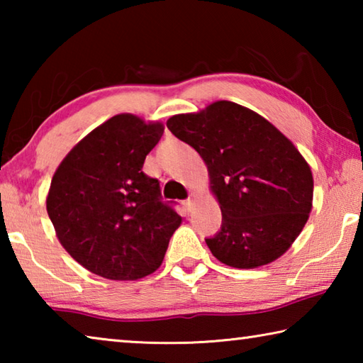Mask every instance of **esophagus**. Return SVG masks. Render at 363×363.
Wrapping results in <instances>:
<instances>
[{
	"label": "esophagus",
	"instance_id": "obj_1",
	"mask_svg": "<svg viewBox=\"0 0 363 363\" xmlns=\"http://www.w3.org/2000/svg\"><path fill=\"white\" fill-rule=\"evenodd\" d=\"M195 199H192V196H190V199L189 200H186V201H184V208H186V210L189 211V213H192L194 210H195Z\"/></svg>",
	"mask_w": 363,
	"mask_h": 363
}]
</instances>
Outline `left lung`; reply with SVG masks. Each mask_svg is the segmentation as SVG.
I'll list each match as a JSON object with an SVG mask.
<instances>
[{
  "label": "left lung",
  "instance_id": "8db88e82",
  "mask_svg": "<svg viewBox=\"0 0 363 363\" xmlns=\"http://www.w3.org/2000/svg\"><path fill=\"white\" fill-rule=\"evenodd\" d=\"M168 130L199 152L223 225L206 238L225 266L256 269L286 253L309 219L314 179L309 163L264 116L230 101L179 113Z\"/></svg>",
  "mask_w": 363,
  "mask_h": 363
}]
</instances>
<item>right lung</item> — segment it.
Instances as JSON below:
<instances>
[{
    "label": "right lung",
    "instance_id": "obj_1",
    "mask_svg": "<svg viewBox=\"0 0 363 363\" xmlns=\"http://www.w3.org/2000/svg\"><path fill=\"white\" fill-rule=\"evenodd\" d=\"M160 121L120 113L84 136L60 162L46 196L59 242L84 269L138 280L162 266L182 218L163 203L144 160L163 136Z\"/></svg>",
    "mask_w": 363,
    "mask_h": 363
}]
</instances>
